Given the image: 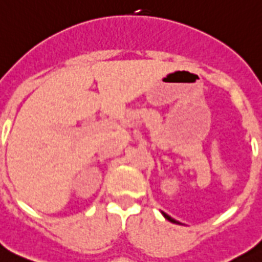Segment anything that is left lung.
<instances>
[{"label": "left lung", "mask_w": 262, "mask_h": 262, "mask_svg": "<svg viewBox=\"0 0 262 262\" xmlns=\"http://www.w3.org/2000/svg\"><path fill=\"white\" fill-rule=\"evenodd\" d=\"M162 213H163V216H164V217H166V219L168 220V222H171V223H175V224H181V223H179V222H178V220L172 219L171 216H168L167 213H164V212H162Z\"/></svg>", "instance_id": "1"}]
</instances>
